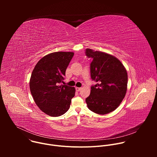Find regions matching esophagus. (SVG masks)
<instances>
[{
    "label": "esophagus",
    "instance_id": "1",
    "mask_svg": "<svg viewBox=\"0 0 157 157\" xmlns=\"http://www.w3.org/2000/svg\"><path fill=\"white\" fill-rule=\"evenodd\" d=\"M82 87H76V91H79L80 90H81Z\"/></svg>",
    "mask_w": 157,
    "mask_h": 157
}]
</instances>
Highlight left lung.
<instances>
[{
  "label": "left lung",
  "instance_id": "8db88e82",
  "mask_svg": "<svg viewBox=\"0 0 157 157\" xmlns=\"http://www.w3.org/2000/svg\"><path fill=\"white\" fill-rule=\"evenodd\" d=\"M86 55L93 58L90 64L91 86L86 102L89 110L104 115L116 110L124 98L127 89V73L122 63L115 56L87 48Z\"/></svg>",
  "mask_w": 157,
  "mask_h": 157
}]
</instances>
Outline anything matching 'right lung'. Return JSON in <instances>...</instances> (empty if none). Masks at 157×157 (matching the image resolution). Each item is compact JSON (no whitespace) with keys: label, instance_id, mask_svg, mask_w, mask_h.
<instances>
[{"label":"right lung","instance_id":"1","mask_svg":"<svg viewBox=\"0 0 157 157\" xmlns=\"http://www.w3.org/2000/svg\"><path fill=\"white\" fill-rule=\"evenodd\" d=\"M73 52H58L43 57L35 65L30 80V89L35 102L44 113L58 117L70 109L75 88L63 82L67 67Z\"/></svg>","mask_w":157,"mask_h":157}]
</instances>
